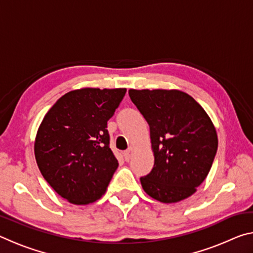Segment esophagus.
Wrapping results in <instances>:
<instances>
[{
    "label": "esophagus",
    "mask_w": 253,
    "mask_h": 253,
    "mask_svg": "<svg viewBox=\"0 0 253 253\" xmlns=\"http://www.w3.org/2000/svg\"><path fill=\"white\" fill-rule=\"evenodd\" d=\"M132 155H134V148H132V147H129L125 153H124V156H125V160L127 162L130 160V158L132 157Z\"/></svg>",
    "instance_id": "esophagus-1"
}]
</instances>
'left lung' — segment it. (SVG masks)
I'll return each mask as SVG.
<instances>
[{
    "mask_svg": "<svg viewBox=\"0 0 253 253\" xmlns=\"http://www.w3.org/2000/svg\"><path fill=\"white\" fill-rule=\"evenodd\" d=\"M149 125L154 168L140 177L144 191L162 203L193 195L207 178L217 149L211 118L193 97L177 89H129Z\"/></svg>",
    "mask_w": 253,
    "mask_h": 253,
    "instance_id": "obj_1",
    "label": "left lung"
}]
</instances>
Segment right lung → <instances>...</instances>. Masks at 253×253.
<instances>
[{
    "label": "right lung",
    "mask_w": 253,
    "mask_h": 253,
    "mask_svg": "<svg viewBox=\"0 0 253 253\" xmlns=\"http://www.w3.org/2000/svg\"><path fill=\"white\" fill-rule=\"evenodd\" d=\"M126 88H81L67 92L42 119L34 156L42 176L68 202L85 205L99 200L118 161L109 148L107 122Z\"/></svg>",
    "instance_id": "1"
}]
</instances>
